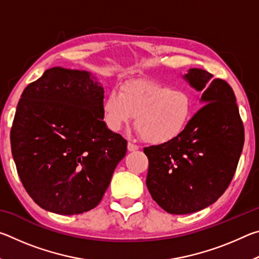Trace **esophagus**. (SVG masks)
Here are the masks:
<instances>
[{
    "label": "esophagus",
    "mask_w": 259,
    "mask_h": 259,
    "mask_svg": "<svg viewBox=\"0 0 259 259\" xmlns=\"http://www.w3.org/2000/svg\"><path fill=\"white\" fill-rule=\"evenodd\" d=\"M139 148V146L138 145H136V144H134V143H128V151L129 152H135V151H137Z\"/></svg>",
    "instance_id": "esophagus-1"
}]
</instances>
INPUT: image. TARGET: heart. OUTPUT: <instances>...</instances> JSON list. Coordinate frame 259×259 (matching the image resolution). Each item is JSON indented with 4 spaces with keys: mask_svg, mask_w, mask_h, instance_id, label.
I'll use <instances>...</instances> for the list:
<instances>
[{
    "mask_svg": "<svg viewBox=\"0 0 259 259\" xmlns=\"http://www.w3.org/2000/svg\"><path fill=\"white\" fill-rule=\"evenodd\" d=\"M103 111L112 130H121L136 116L138 133L146 142L164 144L186 129L194 111V100L185 89L150 80H134L124 82L120 93L109 91Z\"/></svg>",
    "mask_w": 259,
    "mask_h": 259,
    "instance_id": "1",
    "label": "heart"
}]
</instances>
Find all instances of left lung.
Segmentation results:
<instances>
[{
    "label": "left lung",
    "instance_id": "obj_1",
    "mask_svg": "<svg viewBox=\"0 0 259 259\" xmlns=\"http://www.w3.org/2000/svg\"><path fill=\"white\" fill-rule=\"evenodd\" d=\"M184 78L202 93L204 106L177 138L144 148L148 191L172 214L195 212L216 202L234 176L244 143L243 123L229 83L200 68H191Z\"/></svg>",
    "mask_w": 259,
    "mask_h": 259
}]
</instances>
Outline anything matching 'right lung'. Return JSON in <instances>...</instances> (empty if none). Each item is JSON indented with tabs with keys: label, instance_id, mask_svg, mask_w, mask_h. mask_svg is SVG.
I'll return each mask as SVG.
<instances>
[{
	"label": "right lung",
	"instance_id": "1",
	"mask_svg": "<svg viewBox=\"0 0 259 259\" xmlns=\"http://www.w3.org/2000/svg\"><path fill=\"white\" fill-rule=\"evenodd\" d=\"M104 89L87 71L52 67L25 88L10 140L17 171L48 211L94 209L126 153V140L103 121Z\"/></svg>",
	"mask_w": 259,
	"mask_h": 259
}]
</instances>
